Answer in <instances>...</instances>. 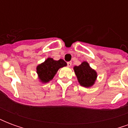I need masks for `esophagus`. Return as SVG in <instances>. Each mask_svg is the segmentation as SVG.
Listing matches in <instances>:
<instances>
[{"label": "esophagus", "instance_id": "1", "mask_svg": "<svg viewBox=\"0 0 128 128\" xmlns=\"http://www.w3.org/2000/svg\"><path fill=\"white\" fill-rule=\"evenodd\" d=\"M67 65H68V67L71 66V65H72V62H67Z\"/></svg>", "mask_w": 128, "mask_h": 128}]
</instances>
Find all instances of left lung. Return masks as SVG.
Returning a JSON list of instances; mask_svg holds the SVG:
<instances>
[{"label":"left lung","mask_w":128,"mask_h":128,"mask_svg":"<svg viewBox=\"0 0 128 128\" xmlns=\"http://www.w3.org/2000/svg\"><path fill=\"white\" fill-rule=\"evenodd\" d=\"M73 69L81 86L89 88L94 84L97 73L90 66L87 62H83L80 66H75Z\"/></svg>","instance_id":"1"}]
</instances>
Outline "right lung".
<instances>
[{"mask_svg":"<svg viewBox=\"0 0 128 128\" xmlns=\"http://www.w3.org/2000/svg\"><path fill=\"white\" fill-rule=\"evenodd\" d=\"M66 62L64 60H54L48 58L43 63L39 64L36 68L37 73L40 80L42 83H47L53 80L54 76L60 68L66 66Z\"/></svg>","mask_w":128,"mask_h":128,"instance_id":"add662e5","label":"right lung"}]
</instances>
